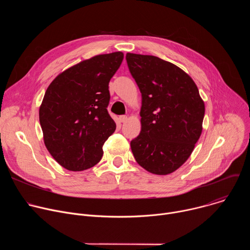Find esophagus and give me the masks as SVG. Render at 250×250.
I'll use <instances>...</instances> for the list:
<instances>
[{
  "instance_id": "1",
  "label": "esophagus",
  "mask_w": 250,
  "mask_h": 250,
  "mask_svg": "<svg viewBox=\"0 0 250 250\" xmlns=\"http://www.w3.org/2000/svg\"><path fill=\"white\" fill-rule=\"evenodd\" d=\"M127 120H128V119H127L126 116H121V117H120V122H121V123H125Z\"/></svg>"
}]
</instances>
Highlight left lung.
Returning a JSON list of instances; mask_svg holds the SVG:
<instances>
[{"label": "left lung", "mask_w": 250, "mask_h": 250, "mask_svg": "<svg viewBox=\"0 0 250 250\" xmlns=\"http://www.w3.org/2000/svg\"><path fill=\"white\" fill-rule=\"evenodd\" d=\"M141 93L139 135L130 142L136 162L167 175L192 154L203 130L205 103L194 80L175 64L153 55L126 53Z\"/></svg>", "instance_id": "obj_1"}]
</instances>
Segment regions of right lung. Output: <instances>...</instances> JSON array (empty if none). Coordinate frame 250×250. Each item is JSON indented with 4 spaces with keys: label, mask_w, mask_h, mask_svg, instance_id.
Segmentation results:
<instances>
[{
    "label": "right lung",
    "mask_w": 250,
    "mask_h": 250,
    "mask_svg": "<svg viewBox=\"0 0 250 250\" xmlns=\"http://www.w3.org/2000/svg\"><path fill=\"white\" fill-rule=\"evenodd\" d=\"M124 59L121 51L100 54L64 70L49 84L40 106L44 145L65 169L82 171L103 156L116 130L106 106L109 82Z\"/></svg>",
    "instance_id": "right-lung-1"
}]
</instances>
